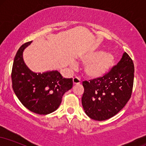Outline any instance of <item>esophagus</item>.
Returning <instances> with one entry per match:
<instances>
[{
    "mask_svg": "<svg viewBox=\"0 0 146 146\" xmlns=\"http://www.w3.org/2000/svg\"><path fill=\"white\" fill-rule=\"evenodd\" d=\"M80 82H81V80H80V79L78 78V77H75V78H73V84H78L80 83Z\"/></svg>",
    "mask_w": 146,
    "mask_h": 146,
    "instance_id": "esophagus-1",
    "label": "esophagus"
}]
</instances>
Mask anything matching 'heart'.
Wrapping results in <instances>:
<instances>
[{"instance_id":"1","label":"heart","mask_w":146,"mask_h":146,"mask_svg":"<svg viewBox=\"0 0 146 146\" xmlns=\"http://www.w3.org/2000/svg\"><path fill=\"white\" fill-rule=\"evenodd\" d=\"M80 60L86 64L84 66L86 75L93 79L103 77L115 64V57L113 54L100 50L87 52L80 57Z\"/></svg>"}]
</instances>
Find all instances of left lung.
Instances as JSON below:
<instances>
[{
	"label": "left lung",
	"instance_id": "1",
	"mask_svg": "<svg viewBox=\"0 0 146 146\" xmlns=\"http://www.w3.org/2000/svg\"><path fill=\"white\" fill-rule=\"evenodd\" d=\"M135 67L127 53L103 77L82 82V104L90 118L104 121L111 118L125 106L131 97Z\"/></svg>",
	"mask_w": 146,
	"mask_h": 146
}]
</instances>
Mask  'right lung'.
<instances>
[{
	"label": "right lung",
	"instance_id": "obj_1",
	"mask_svg": "<svg viewBox=\"0 0 146 146\" xmlns=\"http://www.w3.org/2000/svg\"><path fill=\"white\" fill-rule=\"evenodd\" d=\"M23 44L16 53L11 71L12 88L18 100L30 111L47 115L58 109L63 95L73 87V79L64 78L58 71L33 73L24 62Z\"/></svg>",
	"mask_w": 146,
	"mask_h": 146
}]
</instances>
